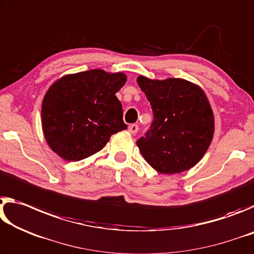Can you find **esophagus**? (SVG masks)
<instances>
[{
    "label": "esophagus",
    "instance_id": "obj_1",
    "mask_svg": "<svg viewBox=\"0 0 254 254\" xmlns=\"http://www.w3.org/2000/svg\"><path fill=\"white\" fill-rule=\"evenodd\" d=\"M128 130H129V132L130 134H137V131H138V126H137V125H135V124H132V125H130L129 127H128Z\"/></svg>",
    "mask_w": 254,
    "mask_h": 254
}]
</instances>
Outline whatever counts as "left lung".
<instances>
[{"label":"left lung","instance_id":"1","mask_svg":"<svg viewBox=\"0 0 254 254\" xmlns=\"http://www.w3.org/2000/svg\"><path fill=\"white\" fill-rule=\"evenodd\" d=\"M154 119L137 146L157 172L187 171L202 159L213 140L215 123L203 90L184 78L137 77Z\"/></svg>","mask_w":254,"mask_h":254}]
</instances>
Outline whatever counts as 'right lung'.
<instances>
[{
  "mask_svg": "<svg viewBox=\"0 0 254 254\" xmlns=\"http://www.w3.org/2000/svg\"><path fill=\"white\" fill-rule=\"evenodd\" d=\"M126 81L124 73L90 69L53 83L41 106L49 147L66 161H80L101 151L111 135L126 129L116 97Z\"/></svg>",
  "mask_w": 254,
  "mask_h": 254,
  "instance_id": "right-lung-1",
  "label": "right lung"
}]
</instances>
